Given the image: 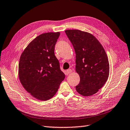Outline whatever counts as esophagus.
Segmentation results:
<instances>
[{"mask_svg": "<svg viewBox=\"0 0 130 130\" xmlns=\"http://www.w3.org/2000/svg\"><path fill=\"white\" fill-rule=\"evenodd\" d=\"M72 72V71L71 69H68V70H66V72H65V74L66 75H68L70 73H71Z\"/></svg>", "mask_w": 130, "mask_h": 130, "instance_id": "obj_1", "label": "esophagus"}]
</instances>
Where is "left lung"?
Listing matches in <instances>:
<instances>
[{
    "label": "left lung",
    "instance_id": "left-lung-1",
    "mask_svg": "<svg viewBox=\"0 0 130 130\" xmlns=\"http://www.w3.org/2000/svg\"><path fill=\"white\" fill-rule=\"evenodd\" d=\"M76 54L75 71L80 78L75 86L80 95L96 93L107 81L109 74L108 56L99 41L91 34L73 29L65 31Z\"/></svg>",
    "mask_w": 130,
    "mask_h": 130
}]
</instances>
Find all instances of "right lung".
<instances>
[{
    "label": "right lung",
    "instance_id": "1",
    "mask_svg": "<svg viewBox=\"0 0 130 130\" xmlns=\"http://www.w3.org/2000/svg\"><path fill=\"white\" fill-rule=\"evenodd\" d=\"M59 32H46L37 36L21 55L19 77L27 92L41 101L52 98L65 79L55 55Z\"/></svg>",
    "mask_w": 130,
    "mask_h": 130
}]
</instances>
